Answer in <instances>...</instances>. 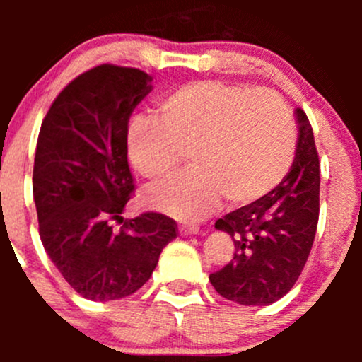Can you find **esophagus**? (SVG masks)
<instances>
[{
  "mask_svg": "<svg viewBox=\"0 0 362 362\" xmlns=\"http://www.w3.org/2000/svg\"><path fill=\"white\" fill-rule=\"evenodd\" d=\"M199 233H202V229H199L198 226H187V224L180 226V235H184V236L199 235Z\"/></svg>",
  "mask_w": 362,
  "mask_h": 362,
  "instance_id": "1",
  "label": "esophagus"
}]
</instances>
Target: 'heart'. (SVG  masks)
Instances as JSON below:
<instances>
[{
    "label": "heart",
    "mask_w": 362,
    "mask_h": 362,
    "mask_svg": "<svg viewBox=\"0 0 362 362\" xmlns=\"http://www.w3.org/2000/svg\"><path fill=\"white\" fill-rule=\"evenodd\" d=\"M158 120L127 127L131 164L159 182L184 160L194 168L148 192V202L178 218H202L221 194L242 206L268 196L289 173L298 129L289 105L269 90L221 80L189 82L158 101Z\"/></svg>",
    "instance_id": "obj_1"
}]
</instances>
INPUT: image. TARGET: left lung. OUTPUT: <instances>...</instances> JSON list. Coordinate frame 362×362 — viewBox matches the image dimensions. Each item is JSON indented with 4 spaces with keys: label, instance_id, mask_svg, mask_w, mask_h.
<instances>
[{
    "label": "left lung",
    "instance_id": "8db88e82",
    "mask_svg": "<svg viewBox=\"0 0 362 362\" xmlns=\"http://www.w3.org/2000/svg\"><path fill=\"white\" fill-rule=\"evenodd\" d=\"M298 147L289 175L259 202L215 222L235 242L231 261L211 273L222 298L262 306L286 296L306 264L319 222L320 163L306 113L296 110Z\"/></svg>",
    "mask_w": 362,
    "mask_h": 362
}]
</instances>
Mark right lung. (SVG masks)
Instances as JSON below:
<instances>
[{
  "label": "right lung",
  "instance_id": "obj_1",
  "mask_svg": "<svg viewBox=\"0 0 362 362\" xmlns=\"http://www.w3.org/2000/svg\"><path fill=\"white\" fill-rule=\"evenodd\" d=\"M151 82L138 68L87 69L57 94L40 127L33 168L40 238L64 280L93 301L136 293L177 238L168 215H120L134 192L127 124Z\"/></svg>",
  "mask_w": 362,
  "mask_h": 362
}]
</instances>
